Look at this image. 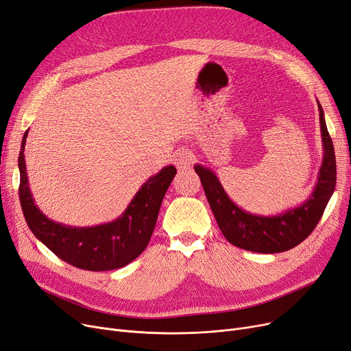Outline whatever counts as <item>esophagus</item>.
<instances>
[{
	"label": "esophagus",
	"mask_w": 351,
	"mask_h": 351,
	"mask_svg": "<svg viewBox=\"0 0 351 351\" xmlns=\"http://www.w3.org/2000/svg\"><path fill=\"white\" fill-rule=\"evenodd\" d=\"M193 160H195V156L188 150H179L173 156V163L178 169H188V167L192 166Z\"/></svg>",
	"instance_id": "obj_1"
}]
</instances>
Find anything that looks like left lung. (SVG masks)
<instances>
[{
  "label": "left lung",
  "mask_w": 351,
  "mask_h": 351,
  "mask_svg": "<svg viewBox=\"0 0 351 351\" xmlns=\"http://www.w3.org/2000/svg\"><path fill=\"white\" fill-rule=\"evenodd\" d=\"M319 112V129L323 139V163L314 191L301 205L289 208L278 215H255L243 210L226 195L218 176L209 167L195 165V172L199 175L209 206L215 215L223 237L232 245L260 254L284 252L297 247L306 239L314 228L330 201L336 188L337 167L332 141L328 134L324 112L317 100Z\"/></svg>",
  "instance_id": "left-lung-1"
}]
</instances>
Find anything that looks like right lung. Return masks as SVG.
<instances>
[{
    "label": "right lung",
    "mask_w": 351,
    "mask_h": 351,
    "mask_svg": "<svg viewBox=\"0 0 351 351\" xmlns=\"http://www.w3.org/2000/svg\"><path fill=\"white\" fill-rule=\"evenodd\" d=\"M28 130L23 136L19 169L20 202L27 225L60 260L87 271H110L128 265L147 247L163 196L176 175L173 165L150 176L121 215L96 226H70L51 221L38 209L29 191L24 149Z\"/></svg>",
    "instance_id": "obj_1"
}]
</instances>
